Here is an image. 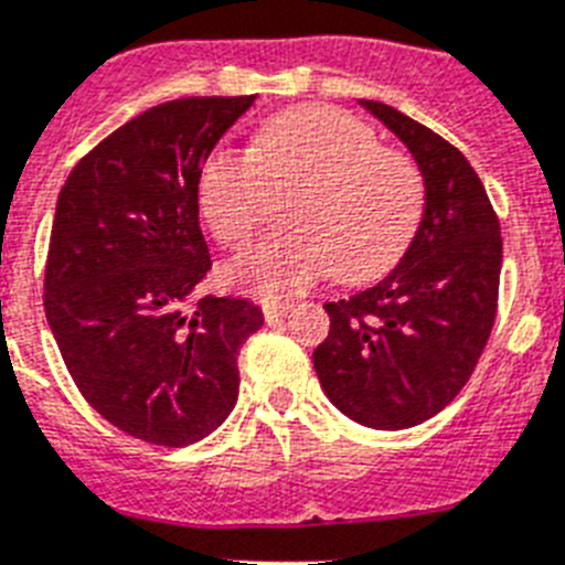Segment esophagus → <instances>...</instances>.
I'll return each mask as SVG.
<instances>
[{
    "label": "esophagus",
    "mask_w": 565,
    "mask_h": 565,
    "mask_svg": "<svg viewBox=\"0 0 565 565\" xmlns=\"http://www.w3.org/2000/svg\"><path fill=\"white\" fill-rule=\"evenodd\" d=\"M288 302H279V300H263V315L268 323H277L279 317H286L288 315Z\"/></svg>",
    "instance_id": "esophagus-1"
}]
</instances>
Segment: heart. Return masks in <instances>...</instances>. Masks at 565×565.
I'll return each mask as SVG.
<instances>
[{
	"mask_svg": "<svg viewBox=\"0 0 565 565\" xmlns=\"http://www.w3.org/2000/svg\"><path fill=\"white\" fill-rule=\"evenodd\" d=\"M268 193L286 195L271 239L227 265V282L256 297H291L332 274L370 282L398 263L427 204L422 167L381 147L366 120L309 104L259 126L250 152L218 147L195 175L204 222L225 248L250 245L268 218Z\"/></svg>",
	"mask_w": 565,
	"mask_h": 565,
	"instance_id": "heart-1",
	"label": "heart"
}]
</instances>
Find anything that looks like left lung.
I'll return each instance as SVG.
<instances>
[{"instance_id":"8db88e82","label":"left lung","mask_w":565,"mask_h":565,"mask_svg":"<svg viewBox=\"0 0 565 565\" xmlns=\"http://www.w3.org/2000/svg\"><path fill=\"white\" fill-rule=\"evenodd\" d=\"M416 156L427 204L416 239L377 286L326 302L315 349L323 393L352 422L407 430L450 404L477 370L500 306V216L468 158L393 106L363 100Z\"/></svg>"}]
</instances>
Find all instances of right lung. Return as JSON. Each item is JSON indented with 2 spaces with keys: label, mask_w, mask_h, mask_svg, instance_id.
<instances>
[{
  "label": "right lung",
  "mask_w": 565,
  "mask_h": 565,
  "mask_svg": "<svg viewBox=\"0 0 565 565\" xmlns=\"http://www.w3.org/2000/svg\"><path fill=\"white\" fill-rule=\"evenodd\" d=\"M256 95L141 111L77 161L57 199L45 317L83 398L161 447L202 441L239 398V349L263 311L199 297L210 271L195 175Z\"/></svg>",
  "instance_id": "add662e5"
}]
</instances>
